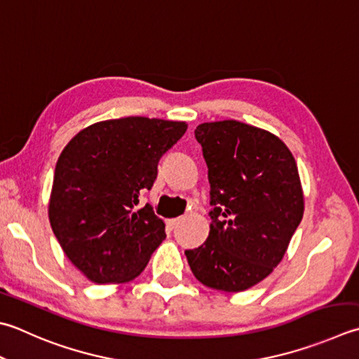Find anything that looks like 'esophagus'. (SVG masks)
<instances>
[{
	"label": "esophagus",
	"instance_id": "esophagus-1",
	"mask_svg": "<svg viewBox=\"0 0 359 359\" xmlns=\"http://www.w3.org/2000/svg\"><path fill=\"white\" fill-rule=\"evenodd\" d=\"M181 220H182L181 217H177V219H168V220H167V225L173 229L175 226L180 225V222H181Z\"/></svg>",
	"mask_w": 359,
	"mask_h": 359
}]
</instances>
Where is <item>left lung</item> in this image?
<instances>
[{"label": "left lung", "instance_id": "left-lung-1", "mask_svg": "<svg viewBox=\"0 0 359 359\" xmlns=\"http://www.w3.org/2000/svg\"><path fill=\"white\" fill-rule=\"evenodd\" d=\"M211 184L209 236L186 250L203 285L242 292L258 285L281 262L305 211L297 162L285 142L238 120L201 123Z\"/></svg>", "mask_w": 359, "mask_h": 359}]
</instances>
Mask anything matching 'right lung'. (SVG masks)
<instances>
[{
    "label": "right lung",
    "mask_w": 359,
    "mask_h": 359,
    "mask_svg": "<svg viewBox=\"0 0 359 359\" xmlns=\"http://www.w3.org/2000/svg\"><path fill=\"white\" fill-rule=\"evenodd\" d=\"M187 130L186 121L125 117L81 130L60 153L48 219L60 247L87 280L128 283L165 239V223L139 205L158 162Z\"/></svg>",
    "instance_id": "right-lung-1"
}]
</instances>
